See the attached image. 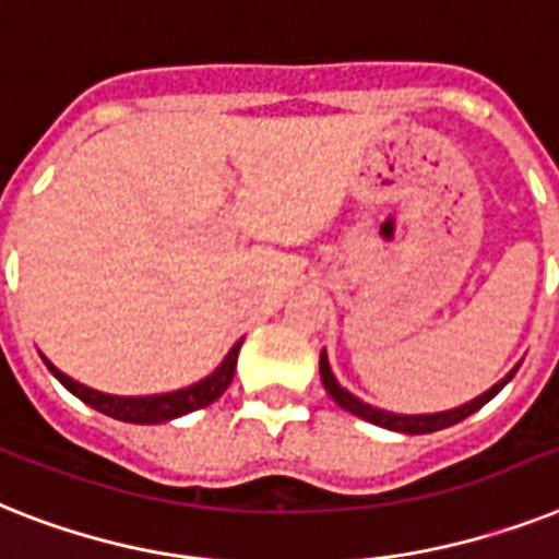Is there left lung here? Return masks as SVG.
Instances as JSON below:
<instances>
[{"instance_id":"left-lung-1","label":"left lung","mask_w":559,"mask_h":559,"mask_svg":"<svg viewBox=\"0 0 559 559\" xmlns=\"http://www.w3.org/2000/svg\"><path fill=\"white\" fill-rule=\"evenodd\" d=\"M319 367H321V382H324L326 393L335 399V405H342L344 411H350L353 416H358V419L373 421V425H379V428L399 430V433H413V437H416V433H433V430L451 428V425L462 421L465 416H471V413H476L483 405H488V402H491V399L497 396V393H500L508 382H511V376L516 373V367H514V370H511V373H508L502 382L493 384L488 393L476 396L474 402H468V405L453 407V411H444V413H428V416H402V413H388V411H379V407L365 405L361 399H356L353 393H347L342 384L335 382V376L330 373V361H326L324 353H321Z\"/></svg>"}]
</instances>
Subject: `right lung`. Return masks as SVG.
Masks as SVG:
<instances>
[{"mask_svg":"<svg viewBox=\"0 0 559 559\" xmlns=\"http://www.w3.org/2000/svg\"><path fill=\"white\" fill-rule=\"evenodd\" d=\"M238 350L240 342L235 344L229 356L224 358V365L217 367L215 373L206 376L203 382L192 384V388L175 390V393H163V396H108V393H99V390H91L85 384L68 379L66 373H59L57 367L45 358V365L57 376L59 382L66 384L76 399H83L85 405H91L94 411L106 413L111 419L120 421H134V425H157V421H169L183 416V413H192L198 407L212 405L217 396H224V390L233 384L235 365H238Z\"/></svg>","mask_w":559,"mask_h":559,"instance_id":"right-lung-1","label":"right lung"}]
</instances>
